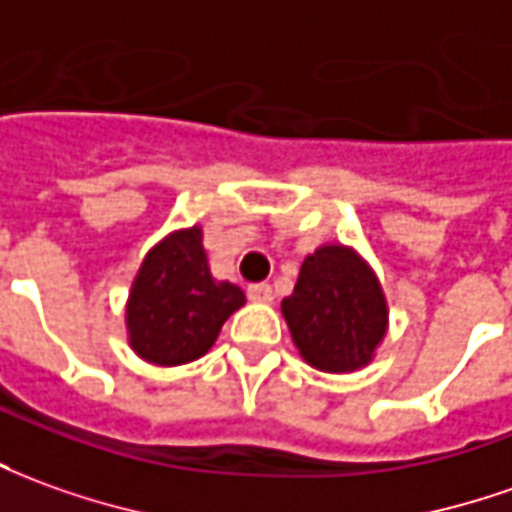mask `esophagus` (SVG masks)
Instances as JSON below:
<instances>
[{
	"mask_svg": "<svg viewBox=\"0 0 512 512\" xmlns=\"http://www.w3.org/2000/svg\"><path fill=\"white\" fill-rule=\"evenodd\" d=\"M248 298L253 303H273V287L270 284H250Z\"/></svg>",
	"mask_w": 512,
	"mask_h": 512,
	"instance_id": "1",
	"label": "esophagus"
}]
</instances>
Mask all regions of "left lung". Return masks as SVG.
<instances>
[{"instance_id": "left-lung-1", "label": "left lung", "mask_w": 512, "mask_h": 512, "mask_svg": "<svg viewBox=\"0 0 512 512\" xmlns=\"http://www.w3.org/2000/svg\"><path fill=\"white\" fill-rule=\"evenodd\" d=\"M281 315L303 362L323 373L368 368L390 329L382 281L368 259L343 242H326L303 259Z\"/></svg>"}]
</instances>
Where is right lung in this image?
Segmentation results:
<instances>
[{"instance_id": "add662e5", "label": "right lung", "mask_w": 512, "mask_h": 512, "mask_svg": "<svg viewBox=\"0 0 512 512\" xmlns=\"http://www.w3.org/2000/svg\"><path fill=\"white\" fill-rule=\"evenodd\" d=\"M245 306V292L211 276L203 225L169 231L144 253L130 281L125 331L130 351L175 368L209 354L222 323Z\"/></svg>"}]
</instances>
